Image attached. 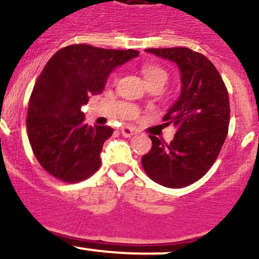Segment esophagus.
<instances>
[{
  "label": "esophagus",
  "mask_w": 259,
  "mask_h": 259,
  "mask_svg": "<svg viewBox=\"0 0 259 259\" xmlns=\"http://www.w3.org/2000/svg\"><path fill=\"white\" fill-rule=\"evenodd\" d=\"M135 133H136V131L133 128H131V127H128V126H124V127H122V128H121V135L123 136V137H126V138L132 137Z\"/></svg>",
  "instance_id": "esophagus-1"
}]
</instances>
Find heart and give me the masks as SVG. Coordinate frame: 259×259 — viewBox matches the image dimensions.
<instances>
[{"instance_id": "obj_1", "label": "heart", "mask_w": 259, "mask_h": 259, "mask_svg": "<svg viewBox=\"0 0 259 259\" xmlns=\"http://www.w3.org/2000/svg\"><path fill=\"white\" fill-rule=\"evenodd\" d=\"M142 72H143L144 78L147 79V83L150 85H155V84H161L162 87L165 85V83L167 82L168 74L166 69L164 67L159 65H154V63H150V65H145L143 68H142ZM118 73L117 72H114L111 73L109 78L110 84H115L117 82Z\"/></svg>"}]
</instances>
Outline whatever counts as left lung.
I'll return each instance as SVG.
<instances>
[{"mask_svg":"<svg viewBox=\"0 0 259 259\" xmlns=\"http://www.w3.org/2000/svg\"><path fill=\"white\" fill-rule=\"evenodd\" d=\"M171 60L181 71L179 100L164 116L177 132L170 143L154 136L152 149L142 156L145 174L156 184L181 188L198 181L217 160L230 122L229 94L222 75L204 55L187 48L148 49Z\"/></svg>","mask_w":259,"mask_h":259,"instance_id":"1","label":"left lung"}]
</instances>
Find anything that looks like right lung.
<instances>
[{
    "label": "right lung",
    "instance_id": "1",
    "mask_svg": "<svg viewBox=\"0 0 259 259\" xmlns=\"http://www.w3.org/2000/svg\"><path fill=\"white\" fill-rule=\"evenodd\" d=\"M138 54L74 44L48 61L29 99L27 131L36 160L50 175L75 184L99 170L103 144L114 130L88 127L80 107L104 91L112 69Z\"/></svg>",
    "mask_w": 259,
    "mask_h": 259
}]
</instances>
